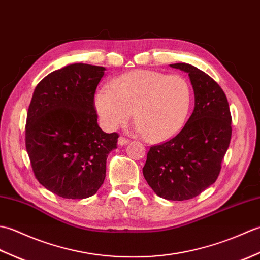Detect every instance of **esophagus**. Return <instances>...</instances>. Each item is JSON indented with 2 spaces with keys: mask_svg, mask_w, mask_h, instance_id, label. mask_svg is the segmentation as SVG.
I'll list each match as a JSON object with an SVG mask.
<instances>
[{
  "mask_svg": "<svg viewBox=\"0 0 260 260\" xmlns=\"http://www.w3.org/2000/svg\"><path fill=\"white\" fill-rule=\"evenodd\" d=\"M128 143H129V140L125 139V137H123V136H120L118 139V145L119 146H124L126 144H128Z\"/></svg>",
  "mask_w": 260,
  "mask_h": 260,
  "instance_id": "34e87169",
  "label": "esophagus"
}]
</instances>
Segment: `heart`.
Masks as SVG:
<instances>
[{
  "mask_svg": "<svg viewBox=\"0 0 260 260\" xmlns=\"http://www.w3.org/2000/svg\"><path fill=\"white\" fill-rule=\"evenodd\" d=\"M189 82L179 75L134 70L96 91L93 103L105 128L113 131L133 116L151 142L170 140L183 127L191 106Z\"/></svg>",
  "mask_w": 260,
  "mask_h": 260,
  "instance_id": "obj_1",
  "label": "heart"
}]
</instances>
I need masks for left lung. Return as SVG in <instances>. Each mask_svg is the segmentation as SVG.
<instances>
[{"label": "left lung", "mask_w": 260, "mask_h": 260, "mask_svg": "<svg viewBox=\"0 0 260 260\" xmlns=\"http://www.w3.org/2000/svg\"><path fill=\"white\" fill-rule=\"evenodd\" d=\"M172 68L190 77L194 109L180 133L147 153L143 174L158 197L184 201L218 179L231 139V115L223 90L211 77L189 63Z\"/></svg>", "instance_id": "1"}]
</instances>
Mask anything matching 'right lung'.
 <instances>
[{
	"mask_svg": "<svg viewBox=\"0 0 260 260\" xmlns=\"http://www.w3.org/2000/svg\"><path fill=\"white\" fill-rule=\"evenodd\" d=\"M104 67L73 63L45 77L33 91L25 147L39 183L64 199L95 194L106 176L117 133L98 126L96 88Z\"/></svg>",
	"mask_w": 260,
	"mask_h": 260,
	"instance_id": "obj_1",
	"label": "right lung"
}]
</instances>
